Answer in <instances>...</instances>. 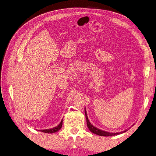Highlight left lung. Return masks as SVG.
I'll use <instances>...</instances> for the list:
<instances>
[{"mask_svg": "<svg viewBox=\"0 0 156 156\" xmlns=\"http://www.w3.org/2000/svg\"><path fill=\"white\" fill-rule=\"evenodd\" d=\"M84 113H85V116H86V119H87V127H88V129H90V131L91 133H94L95 134H97L98 136H116V135H118V134H122V133L126 132L127 130H129L131 128V127H129V128H128L127 129H126L125 131H121V132H119V133H110V132L103 131L101 129H100L97 128L96 127L94 126L93 124H91V122H90V121L88 119V116H87V112L86 108H84Z\"/></svg>", "mask_w": 156, "mask_h": 156, "instance_id": "1", "label": "left lung"}]
</instances>
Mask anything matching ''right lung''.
I'll return each instance as SVG.
<instances>
[{"mask_svg":"<svg viewBox=\"0 0 156 156\" xmlns=\"http://www.w3.org/2000/svg\"><path fill=\"white\" fill-rule=\"evenodd\" d=\"M62 124H63V119H62L60 123L56 127H53V128H51V129H41V130H39L41 132H43V133H56L61 128H62Z\"/></svg>","mask_w":156,"mask_h":156,"instance_id":"obj_1","label":"right lung"}]
</instances>
